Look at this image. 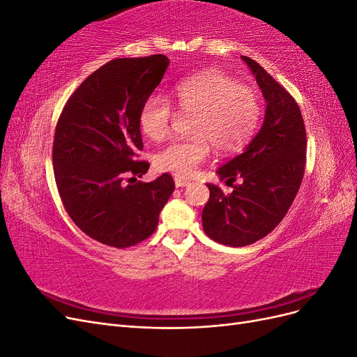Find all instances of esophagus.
Masks as SVG:
<instances>
[{"label": "esophagus", "instance_id": "34e87169", "mask_svg": "<svg viewBox=\"0 0 357 357\" xmlns=\"http://www.w3.org/2000/svg\"><path fill=\"white\" fill-rule=\"evenodd\" d=\"M174 181H176V188H185V186L189 185L188 180H183V178H178V177H176Z\"/></svg>", "mask_w": 357, "mask_h": 357}]
</instances>
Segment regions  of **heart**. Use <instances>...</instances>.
<instances>
[{"mask_svg": "<svg viewBox=\"0 0 357 357\" xmlns=\"http://www.w3.org/2000/svg\"><path fill=\"white\" fill-rule=\"evenodd\" d=\"M180 114L192 116L188 139L171 142L155 155V167L177 177H190L207 160L211 146L219 153L238 150L252 137L261 117L255 89L220 71H205L181 80L172 89ZM171 102L152 95L138 114L139 129L150 142H160L174 119Z\"/></svg>", "mask_w": 357, "mask_h": 357, "instance_id": "obj_1", "label": "heart"}]
</instances>
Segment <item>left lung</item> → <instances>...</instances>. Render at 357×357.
<instances>
[{
  "instance_id": "left-lung-1",
  "label": "left lung",
  "mask_w": 357,
  "mask_h": 357,
  "mask_svg": "<svg viewBox=\"0 0 357 357\" xmlns=\"http://www.w3.org/2000/svg\"><path fill=\"white\" fill-rule=\"evenodd\" d=\"M241 59L264 93L265 119L244 152L218 169L234 190L226 195L207 183L210 198L202 210L204 232L231 247L253 244L283 220L304 177L307 150L304 119L294 96L256 61Z\"/></svg>"
}]
</instances>
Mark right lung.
Here are the masks:
<instances>
[{
    "mask_svg": "<svg viewBox=\"0 0 357 357\" xmlns=\"http://www.w3.org/2000/svg\"><path fill=\"white\" fill-rule=\"evenodd\" d=\"M169 66L165 55L117 58L93 71L70 96L56 123L53 169L63 207L91 238L126 248L149 238L174 192L162 174L142 183L149 162L138 114Z\"/></svg>",
    "mask_w": 357,
    "mask_h": 357,
    "instance_id": "add662e5",
    "label": "right lung"
}]
</instances>
